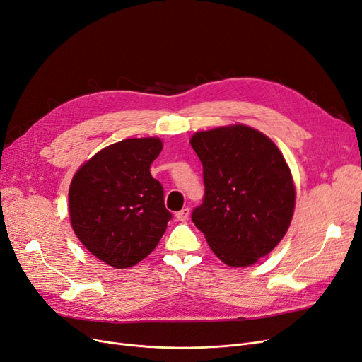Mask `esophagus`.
I'll return each instance as SVG.
<instances>
[{
	"label": "esophagus",
	"instance_id": "esophagus-1",
	"mask_svg": "<svg viewBox=\"0 0 362 362\" xmlns=\"http://www.w3.org/2000/svg\"><path fill=\"white\" fill-rule=\"evenodd\" d=\"M189 216H190V208H189V206L182 208L181 211H178V213L175 214L177 220H180V221H185L187 218H189Z\"/></svg>",
	"mask_w": 362,
	"mask_h": 362
}]
</instances>
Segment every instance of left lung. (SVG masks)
<instances>
[{
	"instance_id": "obj_1",
	"label": "left lung",
	"mask_w": 362,
	"mask_h": 362,
	"mask_svg": "<svg viewBox=\"0 0 362 362\" xmlns=\"http://www.w3.org/2000/svg\"><path fill=\"white\" fill-rule=\"evenodd\" d=\"M190 144L204 166L205 196L192 220L229 267L274 250L295 209L291 169L277 145L243 124L197 132Z\"/></svg>"
}]
</instances>
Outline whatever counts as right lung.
I'll use <instances>...</instances> for the list:
<instances>
[{"mask_svg": "<svg viewBox=\"0 0 362 362\" xmlns=\"http://www.w3.org/2000/svg\"><path fill=\"white\" fill-rule=\"evenodd\" d=\"M161 148L158 138L112 144L71 180V228L86 250L109 267L130 268L145 259L172 218L163 187L149 172Z\"/></svg>", "mask_w": 362, "mask_h": 362, "instance_id": "1", "label": "right lung"}]
</instances>
